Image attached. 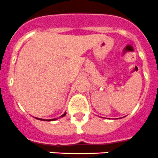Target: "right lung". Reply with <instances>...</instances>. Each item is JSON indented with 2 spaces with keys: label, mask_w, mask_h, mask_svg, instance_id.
<instances>
[{
  "label": "right lung",
  "mask_w": 158,
  "mask_h": 158,
  "mask_svg": "<svg viewBox=\"0 0 158 158\" xmlns=\"http://www.w3.org/2000/svg\"><path fill=\"white\" fill-rule=\"evenodd\" d=\"M65 115H66V112H65V113H64L63 115H62V116H61V117H63V116H65ZM38 119H41V118H38ZM55 119H57V118H53V119H49V120H47V121H53V120H55ZM41 120H44V119H41Z\"/></svg>",
  "instance_id": "obj_1"
}]
</instances>
